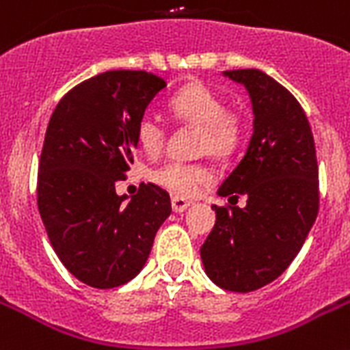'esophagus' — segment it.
<instances>
[{"mask_svg": "<svg viewBox=\"0 0 350 350\" xmlns=\"http://www.w3.org/2000/svg\"><path fill=\"white\" fill-rule=\"evenodd\" d=\"M170 204H172L174 212H183V210H187V206H190V201L185 200V198H180V196H172L170 198Z\"/></svg>", "mask_w": 350, "mask_h": 350, "instance_id": "34e87169", "label": "esophagus"}]
</instances>
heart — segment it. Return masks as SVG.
I'll return each instance as SVG.
<instances>
[{
  "label": "heart",
  "instance_id": "heart-1",
  "mask_svg": "<svg viewBox=\"0 0 350 350\" xmlns=\"http://www.w3.org/2000/svg\"><path fill=\"white\" fill-rule=\"evenodd\" d=\"M170 115L178 122L198 127L196 150L200 154L228 158L239 149L244 138V120L237 111L226 109L215 92L201 82H190L170 95L167 100ZM136 140L147 154H158L165 146L167 129L160 116L144 113L136 122ZM152 181L180 198L200 194L210 183L214 172L201 161H169L150 174Z\"/></svg>",
  "mask_w": 350,
  "mask_h": 350
}]
</instances>
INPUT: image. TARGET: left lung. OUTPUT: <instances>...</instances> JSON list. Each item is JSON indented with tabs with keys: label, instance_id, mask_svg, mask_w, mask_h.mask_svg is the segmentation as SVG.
Returning <instances> with one entry per match:
<instances>
[{
	"label": "left lung",
	"instance_id": "obj_1",
	"mask_svg": "<svg viewBox=\"0 0 350 350\" xmlns=\"http://www.w3.org/2000/svg\"><path fill=\"white\" fill-rule=\"evenodd\" d=\"M254 107V135L217 190L246 206L224 204L201 246L204 271L219 288L248 293L284 273L318 215V163L313 131L302 106L260 70H228Z\"/></svg>",
	"mask_w": 350,
	"mask_h": 350
}]
</instances>
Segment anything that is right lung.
<instances>
[{"label": "right lung", "instance_id": "add662e5", "mask_svg": "<svg viewBox=\"0 0 350 350\" xmlns=\"http://www.w3.org/2000/svg\"><path fill=\"white\" fill-rule=\"evenodd\" d=\"M165 81L144 70H111L62 96L48 122L37 208L64 268L96 289L136 277L170 215L169 192L140 185L124 203L115 183L135 161L136 122Z\"/></svg>", "mask_w": 350, "mask_h": 350}]
</instances>
